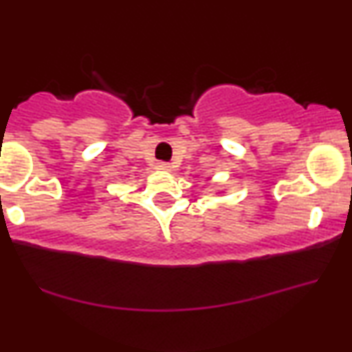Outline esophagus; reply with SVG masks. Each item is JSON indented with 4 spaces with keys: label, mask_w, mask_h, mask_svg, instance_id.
<instances>
[{
    "label": "esophagus",
    "mask_w": 352,
    "mask_h": 352,
    "mask_svg": "<svg viewBox=\"0 0 352 352\" xmlns=\"http://www.w3.org/2000/svg\"><path fill=\"white\" fill-rule=\"evenodd\" d=\"M159 170H170V164L168 162H157Z\"/></svg>",
    "instance_id": "esophagus-1"
}]
</instances>
